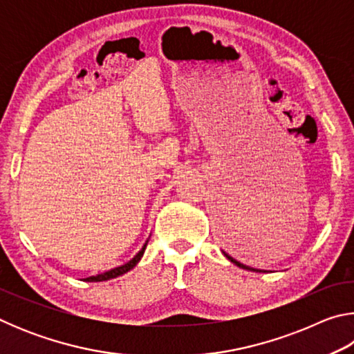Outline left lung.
I'll return each instance as SVG.
<instances>
[{
  "instance_id": "8db88e82",
  "label": "left lung",
  "mask_w": 354,
  "mask_h": 354,
  "mask_svg": "<svg viewBox=\"0 0 354 354\" xmlns=\"http://www.w3.org/2000/svg\"><path fill=\"white\" fill-rule=\"evenodd\" d=\"M221 227H220V239H221V242L225 243V247L227 248V250H231L232 253H234V251H239V250H243L245 251V248H248L250 247V243H256L257 241L254 239V236L251 234V230H248V226H245V223H242L241 220H236V218H225L223 221H221V225H220ZM223 254L227 257V259H230L232 263H236L237 267H241V268H247V270H253V272H261V270H256V268H251V267H248V266H243V263H241L239 261H236L234 257L232 256H230L227 253H225L223 251ZM236 254V253H234Z\"/></svg>"
}]
</instances>
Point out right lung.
Wrapping results in <instances>:
<instances>
[{"label":"right lung","mask_w":354,"mask_h":354,"mask_svg":"<svg viewBox=\"0 0 354 354\" xmlns=\"http://www.w3.org/2000/svg\"><path fill=\"white\" fill-rule=\"evenodd\" d=\"M147 243H148V242H147ZM147 243L143 245V248L139 251V253H137V254L134 256V259H131L128 263H124V266H122V267H117V268H113V270H109V272H106V273H103V274H97V277L86 278V281H91V283H95V281H107V279L117 278V277H120V274H123V273L129 272L131 268H134V267L137 266V262L140 261V257L143 256V253H145Z\"/></svg>","instance_id":"obj_1"}]
</instances>
